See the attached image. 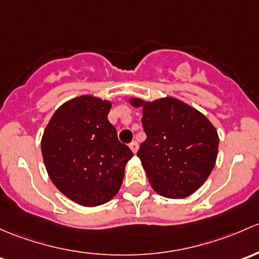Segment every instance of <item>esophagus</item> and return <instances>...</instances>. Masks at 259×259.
<instances>
[{
    "instance_id": "34e87169",
    "label": "esophagus",
    "mask_w": 259,
    "mask_h": 259,
    "mask_svg": "<svg viewBox=\"0 0 259 259\" xmlns=\"http://www.w3.org/2000/svg\"><path fill=\"white\" fill-rule=\"evenodd\" d=\"M130 148H131V151L133 152V153H137V151H138V143L136 142V141H133V142L130 143Z\"/></svg>"
}]
</instances>
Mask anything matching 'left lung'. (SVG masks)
<instances>
[{
	"instance_id": "left-lung-1",
	"label": "left lung",
	"mask_w": 259,
	"mask_h": 259,
	"mask_svg": "<svg viewBox=\"0 0 259 259\" xmlns=\"http://www.w3.org/2000/svg\"><path fill=\"white\" fill-rule=\"evenodd\" d=\"M128 102L142 108L147 138L137 157L152 188L167 198L191 196L215 164L220 138L214 126L198 110L170 96L152 102L131 97Z\"/></svg>"
}]
</instances>
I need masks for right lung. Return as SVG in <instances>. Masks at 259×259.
I'll list each match as a JSON object with an SVG mask.
<instances>
[{
	"label": "right lung",
	"instance_id": "right-lung-1",
	"mask_svg": "<svg viewBox=\"0 0 259 259\" xmlns=\"http://www.w3.org/2000/svg\"><path fill=\"white\" fill-rule=\"evenodd\" d=\"M112 102L78 96L57 108L44 131L41 151L61 193L84 207L111 201L119 191L132 151L108 121Z\"/></svg>",
	"mask_w": 259,
	"mask_h": 259
}]
</instances>
